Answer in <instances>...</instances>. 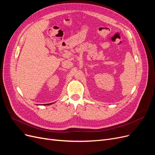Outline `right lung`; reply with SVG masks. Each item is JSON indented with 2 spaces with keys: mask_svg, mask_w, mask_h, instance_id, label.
Segmentation results:
<instances>
[{
  "mask_svg": "<svg viewBox=\"0 0 155 155\" xmlns=\"http://www.w3.org/2000/svg\"><path fill=\"white\" fill-rule=\"evenodd\" d=\"M51 104H52V103H51V104H45V105H51Z\"/></svg>",
  "mask_w": 155,
  "mask_h": 155,
  "instance_id": "right-lung-1",
  "label": "right lung"
}]
</instances>
